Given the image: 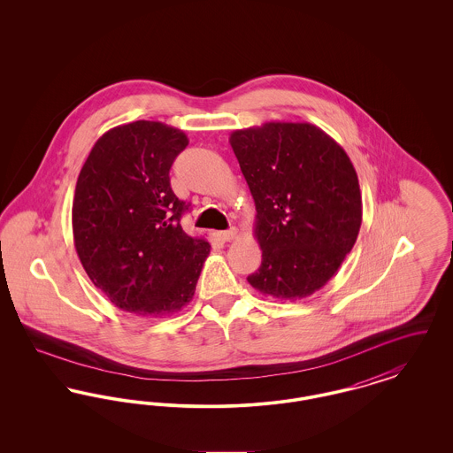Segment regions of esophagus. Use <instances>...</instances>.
Here are the masks:
<instances>
[{"label":"esophagus","mask_w":453,"mask_h":453,"mask_svg":"<svg viewBox=\"0 0 453 453\" xmlns=\"http://www.w3.org/2000/svg\"><path fill=\"white\" fill-rule=\"evenodd\" d=\"M237 236V229H229V231H222V233H219V237L222 239V241H233L234 237Z\"/></svg>","instance_id":"1"}]
</instances>
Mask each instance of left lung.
Returning <instances> with one entry per match:
<instances>
[{"instance_id":"left-lung-1","label":"left lung","mask_w":453,"mask_h":453,"mask_svg":"<svg viewBox=\"0 0 453 453\" xmlns=\"http://www.w3.org/2000/svg\"><path fill=\"white\" fill-rule=\"evenodd\" d=\"M229 142L257 205L263 255L250 285L281 301L314 294L338 272L362 226L360 185L348 154L305 122L234 130Z\"/></svg>"}]
</instances>
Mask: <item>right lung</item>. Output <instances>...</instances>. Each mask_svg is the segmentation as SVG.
<instances>
[{
    "mask_svg": "<svg viewBox=\"0 0 453 453\" xmlns=\"http://www.w3.org/2000/svg\"><path fill=\"white\" fill-rule=\"evenodd\" d=\"M188 146L180 129L137 120L105 132L80 172L73 236L96 288L137 316H170L192 301L211 244L188 236L170 170Z\"/></svg>",
    "mask_w": 453,
    "mask_h": 453,
    "instance_id": "1",
    "label": "right lung"
}]
</instances>
